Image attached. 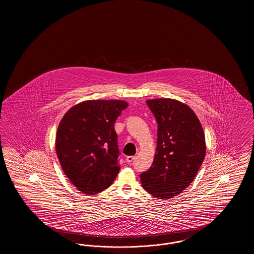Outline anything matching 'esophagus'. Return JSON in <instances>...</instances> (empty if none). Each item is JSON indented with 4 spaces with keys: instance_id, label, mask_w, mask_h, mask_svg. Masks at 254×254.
I'll use <instances>...</instances> for the list:
<instances>
[{
    "instance_id": "esophagus-1",
    "label": "esophagus",
    "mask_w": 254,
    "mask_h": 254,
    "mask_svg": "<svg viewBox=\"0 0 254 254\" xmlns=\"http://www.w3.org/2000/svg\"><path fill=\"white\" fill-rule=\"evenodd\" d=\"M134 159H135V156H127V159H126V160H127V163H128V164H130V163H131V162H132L133 160H134Z\"/></svg>"
}]
</instances>
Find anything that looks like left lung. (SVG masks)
Segmentation results:
<instances>
[{"label":"left lung","instance_id":"8db88e82","mask_svg":"<svg viewBox=\"0 0 254 254\" xmlns=\"http://www.w3.org/2000/svg\"><path fill=\"white\" fill-rule=\"evenodd\" d=\"M146 104L157 121V147L151 168L140 175L142 186L158 199L173 198L193 182L205 159V133L193 110L180 101Z\"/></svg>","mask_w":254,"mask_h":254}]
</instances>
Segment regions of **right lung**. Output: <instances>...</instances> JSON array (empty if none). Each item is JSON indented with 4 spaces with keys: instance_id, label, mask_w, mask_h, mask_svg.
I'll return each mask as SVG.
<instances>
[{
    "instance_id": "right-lung-1",
    "label": "right lung",
    "mask_w": 254,
    "mask_h": 254,
    "mask_svg": "<svg viewBox=\"0 0 254 254\" xmlns=\"http://www.w3.org/2000/svg\"><path fill=\"white\" fill-rule=\"evenodd\" d=\"M127 106L122 100H88L73 106L62 118L56 154L64 174L81 192H102L118 175L114 123Z\"/></svg>"
}]
</instances>
